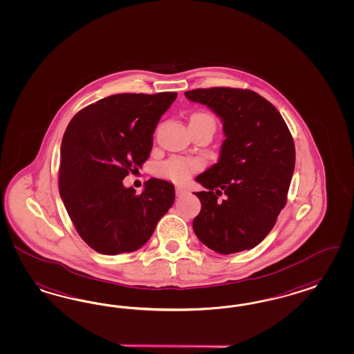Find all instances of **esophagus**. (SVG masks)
<instances>
[{
  "label": "esophagus",
  "mask_w": 354,
  "mask_h": 354,
  "mask_svg": "<svg viewBox=\"0 0 354 354\" xmlns=\"http://www.w3.org/2000/svg\"><path fill=\"white\" fill-rule=\"evenodd\" d=\"M186 193V189L183 186H176V196H181Z\"/></svg>",
  "instance_id": "34e87169"
}]
</instances>
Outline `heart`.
Masks as SVG:
<instances>
[{"mask_svg": "<svg viewBox=\"0 0 354 354\" xmlns=\"http://www.w3.org/2000/svg\"><path fill=\"white\" fill-rule=\"evenodd\" d=\"M192 120H205V122H214L215 119L209 113H196L192 115ZM202 168V162L198 160L190 158H171L162 164H160L158 168V174L168 178L173 183H186L192 174L199 171Z\"/></svg>", "mask_w": 354, "mask_h": 354, "instance_id": "b5f03b06", "label": "heart"}]
</instances>
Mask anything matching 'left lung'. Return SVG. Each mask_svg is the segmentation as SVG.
<instances>
[{"label": "left lung", "mask_w": 354, "mask_h": 354, "mask_svg": "<svg viewBox=\"0 0 354 354\" xmlns=\"http://www.w3.org/2000/svg\"><path fill=\"white\" fill-rule=\"evenodd\" d=\"M185 95L221 117L225 135L219 161L196 178L206 187L194 193L202 205L193 221L196 237L222 254L254 248L288 202L295 167L288 124L249 89H194Z\"/></svg>", "instance_id": "1"}]
</instances>
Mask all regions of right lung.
Returning <instances> with one entry per match:
<instances>
[{"mask_svg":"<svg viewBox=\"0 0 354 354\" xmlns=\"http://www.w3.org/2000/svg\"><path fill=\"white\" fill-rule=\"evenodd\" d=\"M177 93H122L86 106L62 142L59 192L81 239L98 253L143 247L174 202V186L149 178L145 192L124 187L153 145V132Z\"/></svg>","mask_w":354,"mask_h":354,"instance_id":"add662e5","label":"right lung"}]
</instances>
